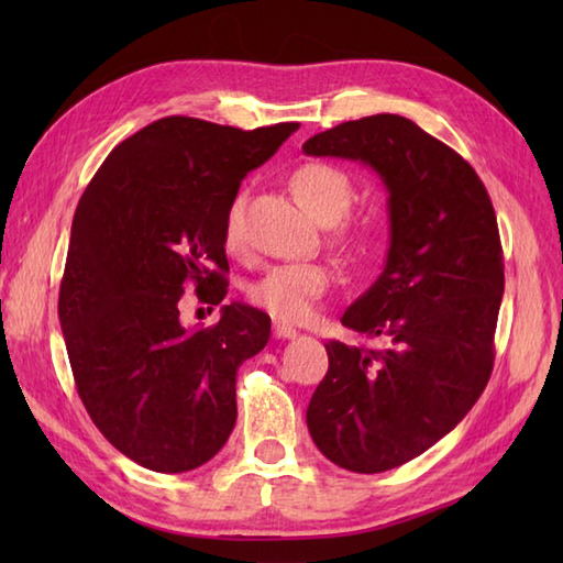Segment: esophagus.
<instances>
[{
    "instance_id": "obj_1",
    "label": "esophagus",
    "mask_w": 563,
    "mask_h": 563,
    "mask_svg": "<svg viewBox=\"0 0 563 563\" xmlns=\"http://www.w3.org/2000/svg\"><path fill=\"white\" fill-rule=\"evenodd\" d=\"M273 336L275 339H295L297 329H292L290 324H283V321H275L273 324Z\"/></svg>"
}]
</instances>
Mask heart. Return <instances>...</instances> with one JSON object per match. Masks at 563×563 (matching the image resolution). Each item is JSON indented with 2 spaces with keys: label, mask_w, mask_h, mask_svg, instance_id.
Listing matches in <instances>:
<instances>
[{
  "label": "heart",
  "mask_w": 563,
  "mask_h": 563,
  "mask_svg": "<svg viewBox=\"0 0 563 563\" xmlns=\"http://www.w3.org/2000/svg\"><path fill=\"white\" fill-rule=\"evenodd\" d=\"M290 190L297 202L312 214L319 224H331V239L339 246H353L355 234L345 222L355 198V186L349 172L336 164L307 162L290 174ZM224 244L230 251L244 246V196H236L224 212ZM331 271L321 263H280L251 283L249 300L273 319L300 321L312 319L321 295L329 290Z\"/></svg>",
  "instance_id": "obj_1"
}]
</instances>
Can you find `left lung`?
I'll list each match as a JSON object with an SVG mask.
<instances>
[{"instance_id":"obj_1","label":"left lung","mask_w":563,"mask_h":563,"mask_svg":"<svg viewBox=\"0 0 563 563\" xmlns=\"http://www.w3.org/2000/svg\"><path fill=\"white\" fill-rule=\"evenodd\" d=\"M302 150L373 166L389 190L387 266L341 319L379 349L329 341L307 406L327 460L387 472L445 438L492 377L506 280L496 212L470 162L409 118L341 123Z\"/></svg>"}]
</instances>
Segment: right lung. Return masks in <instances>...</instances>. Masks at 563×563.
Segmentation results:
<instances>
[{
	"instance_id": "1",
	"label": "right lung",
	"mask_w": 563,
	"mask_h": 563,
	"mask_svg": "<svg viewBox=\"0 0 563 563\" xmlns=\"http://www.w3.org/2000/svg\"><path fill=\"white\" fill-rule=\"evenodd\" d=\"M297 128L159 118L113 147L79 200L57 302L71 375L103 438L152 472L196 470L232 433L236 369L268 343L271 317L232 302L186 329L178 302L188 283L200 302L224 300L227 206Z\"/></svg>"
}]
</instances>
